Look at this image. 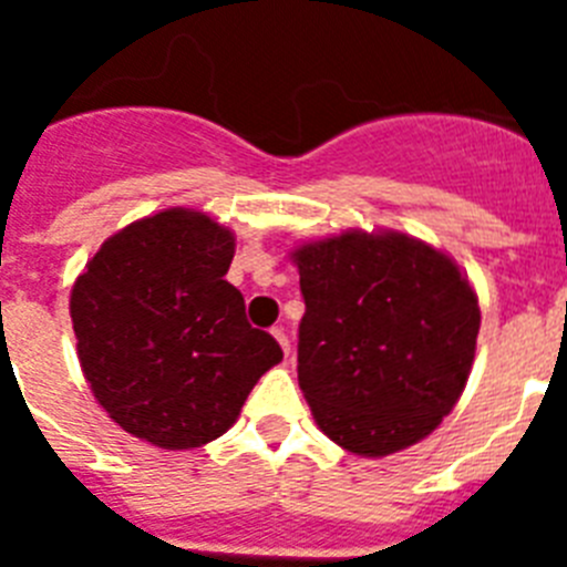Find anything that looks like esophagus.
<instances>
[{
  "label": "esophagus",
  "instance_id": "obj_1",
  "mask_svg": "<svg viewBox=\"0 0 567 567\" xmlns=\"http://www.w3.org/2000/svg\"><path fill=\"white\" fill-rule=\"evenodd\" d=\"M272 334H275V340H278V343H280V349H284V354H289V338H287V332H284V329H280V327H275Z\"/></svg>",
  "mask_w": 567,
  "mask_h": 567
}]
</instances>
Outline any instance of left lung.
Here are the masks:
<instances>
[{
  "mask_svg": "<svg viewBox=\"0 0 567 567\" xmlns=\"http://www.w3.org/2000/svg\"><path fill=\"white\" fill-rule=\"evenodd\" d=\"M307 312L298 383L318 429L360 457L420 443L452 412L474 363L477 295L440 249L363 229L292 252Z\"/></svg>",
  "mask_w": 567,
  "mask_h": 567,
  "instance_id": "obj_1",
  "label": "left lung"
}]
</instances>
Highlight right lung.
I'll list each match as a JSON object with an SVG mask.
<instances>
[{
    "label": "right lung",
    "instance_id": "right-lung-1",
    "mask_svg": "<svg viewBox=\"0 0 567 567\" xmlns=\"http://www.w3.org/2000/svg\"><path fill=\"white\" fill-rule=\"evenodd\" d=\"M235 235L173 207L110 235L70 292L93 398L133 437L182 452L221 437L278 340L249 327L227 280Z\"/></svg>",
    "mask_w": 567,
    "mask_h": 567
}]
</instances>
